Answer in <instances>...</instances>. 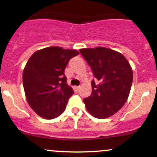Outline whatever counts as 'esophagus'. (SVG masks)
<instances>
[{"mask_svg":"<svg viewBox=\"0 0 157 157\" xmlns=\"http://www.w3.org/2000/svg\"><path fill=\"white\" fill-rule=\"evenodd\" d=\"M75 91H80V86H75Z\"/></svg>","mask_w":157,"mask_h":157,"instance_id":"34e87169","label":"esophagus"}]
</instances>
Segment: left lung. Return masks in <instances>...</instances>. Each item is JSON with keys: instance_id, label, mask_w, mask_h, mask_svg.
I'll return each instance as SVG.
<instances>
[{"instance_id": "obj_1", "label": "left lung", "mask_w": 157, "mask_h": 157, "mask_svg": "<svg viewBox=\"0 0 157 157\" xmlns=\"http://www.w3.org/2000/svg\"><path fill=\"white\" fill-rule=\"evenodd\" d=\"M80 52L94 77L91 94L83 99L86 109L96 118L109 117L127 101L133 81L130 64L122 54L107 48H82Z\"/></svg>"}]
</instances>
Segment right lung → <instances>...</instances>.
Instances as JSON below:
<instances>
[{"instance_id": "add662e5", "label": "right lung", "mask_w": 157, "mask_h": 157, "mask_svg": "<svg viewBox=\"0 0 157 157\" xmlns=\"http://www.w3.org/2000/svg\"><path fill=\"white\" fill-rule=\"evenodd\" d=\"M79 52L54 46L37 51L29 59L23 73L26 100L33 111L51 120L63 113L74 94L64 70Z\"/></svg>"}]
</instances>
